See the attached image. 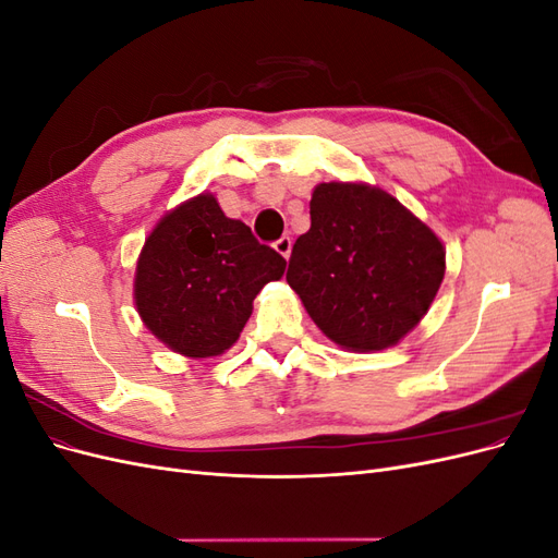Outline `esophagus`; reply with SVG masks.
Returning a JSON list of instances; mask_svg holds the SVG:
<instances>
[{
  "instance_id": "1",
  "label": "esophagus",
  "mask_w": 558,
  "mask_h": 558,
  "mask_svg": "<svg viewBox=\"0 0 558 558\" xmlns=\"http://www.w3.org/2000/svg\"><path fill=\"white\" fill-rule=\"evenodd\" d=\"M275 248H277L279 256H283L286 260H289V256H291V248H293V242H291V238H281V240L275 244Z\"/></svg>"
}]
</instances>
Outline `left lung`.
Instances as JSON below:
<instances>
[{"instance_id":"obj_1","label":"left lung","mask_w":558,"mask_h":558,"mask_svg":"<svg viewBox=\"0 0 558 558\" xmlns=\"http://www.w3.org/2000/svg\"><path fill=\"white\" fill-rule=\"evenodd\" d=\"M310 214L312 228L293 244L286 281L337 347H396L440 291V238L391 193L363 181L318 183Z\"/></svg>"}]
</instances>
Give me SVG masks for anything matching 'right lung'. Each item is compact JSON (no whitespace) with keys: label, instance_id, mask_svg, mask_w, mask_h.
I'll return each instance as SVG.
<instances>
[{"label":"right lung","instance_id":"obj_1","mask_svg":"<svg viewBox=\"0 0 558 558\" xmlns=\"http://www.w3.org/2000/svg\"><path fill=\"white\" fill-rule=\"evenodd\" d=\"M283 269L275 248L228 218L211 193H199L150 230L134 269V307L174 353L221 356L240 340L263 286Z\"/></svg>","mask_w":558,"mask_h":558}]
</instances>
